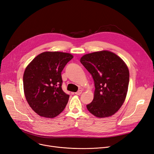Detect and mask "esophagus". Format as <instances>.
I'll return each mask as SVG.
<instances>
[{
  "instance_id": "1",
  "label": "esophagus",
  "mask_w": 154,
  "mask_h": 154,
  "mask_svg": "<svg viewBox=\"0 0 154 154\" xmlns=\"http://www.w3.org/2000/svg\"><path fill=\"white\" fill-rule=\"evenodd\" d=\"M82 93V91H81V90H79L78 91H77L76 92H75V94H76V95H80Z\"/></svg>"
}]
</instances>
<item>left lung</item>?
<instances>
[{"instance_id":"left-lung-1","label":"left lung","mask_w":154,"mask_h":154,"mask_svg":"<svg viewBox=\"0 0 154 154\" xmlns=\"http://www.w3.org/2000/svg\"><path fill=\"white\" fill-rule=\"evenodd\" d=\"M80 62L91 73L95 91L88 110L97 118L114 114L127 94L129 71L123 60L114 53L101 51L83 55Z\"/></svg>"}]
</instances>
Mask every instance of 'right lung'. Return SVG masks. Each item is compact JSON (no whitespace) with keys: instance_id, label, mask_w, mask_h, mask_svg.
<instances>
[{"instance_id":"add662e5","label":"right lung","mask_w":154,"mask_h":154,"mask_svg":"<svg viewBox=\"0 0 154 154\" xmlns=\"http://www.w3.org/2000/svg\"><path fill=\"white\" fill-rule=\"evenodd\" d=\"M72 58L69 53L48 51L38 54L26 68L23 76L26 98L40 116L53 118L66 107L69 95L62 88L61 72Z\"/></svg>"}]
</instances>
